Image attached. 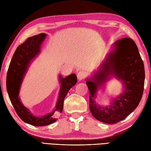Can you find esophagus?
I'll use <instances>...</instances> for the list:
<instances>
[{
  "instance_id": "34e87169",
  "label": "esophagus",
  "mask_w": 151,
  "mask_h": 151,
  "mask_svg": "<svg viewBox=\"0 0 151 151\" xmlns=\"http://www.w3.org/2000/svg\"><path fill=\"white\" fill-rule=\"evenodd\" d=\"M87 73H86L84 70H80L77 73V78L79 81H82V80L84 79L86 77Z\"/></svg>"
}]
</instances>
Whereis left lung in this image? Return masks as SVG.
Instances as JSON below:
<instances>
[{
    "mask_svg": "<svg viewBox=\"0 0 151 151\" xmlns=\"http://www.w3.org/2000/svg\"><path fill=\"white\" fill-rule=\"evenodd\" d=\"M114 47L93 78L86 81L92 115L108 124L124 119L135 110L142 99L145 82L144 64L135 42L129 37L122 38L115 43ZM110 74L123 81L125 91L110 106L101 107L96 104L94 98L98 86L105 82Z\"/></svg>",
    "mask_w": 151,
    "mask_h": 151,
    "instance_id": "1",
    "label": "left lung"
}]
</instances>
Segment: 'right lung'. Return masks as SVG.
I'll use <instances>...</instances> for the list:
<instances>
[{"label": "right lung", "instance_id": "add662e5", "mask_svg": "<svg viewBox=\"0 0 151 151\" xmlns=\"http://www.w3.org/2000/svg\"><path fill=\"white\" fill-rule=\"evenodd\" d=\"M47 35L41 33L36 36L28 37L23 43L16 49L13 56L6 76V88L9 98L18 116L25 123L33 126L41 127L50 124L56 121L53 118L54 112L62 113L63 110V101L69 89L75 86L77 82L75 74H71L62 78L60 75L61 88L56 108L52 113L37 117L32 114L20 101L18 95L22 77L26 71L28 63L40 52V47Z\"/></svg>", "mask_w": 151, "mask_h": 151}]
</instances>
